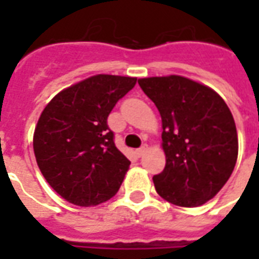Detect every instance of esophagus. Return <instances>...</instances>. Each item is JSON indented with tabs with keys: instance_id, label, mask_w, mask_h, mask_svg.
<instances>
[{
	"instance_id": "obj_1",
	"label": "esophagus",
	"mask_w": 259,
	"mask_h": 259,
	"mask_svg": "<svg viewBox=\"0 0 259 259\" xmlns=\"http://www.w3.org/2000/svg\"><path fill=\"white\" fill-rule=\"evenodd\" d=\"M146 151H147V146H143V147H140V148H137V150H136V154H137L139 157H141V155H144V152Z\"/></svg>"
}]
</instances>
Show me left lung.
<instances>
[{
    "label": "left lung",
    "instance_id": "8db88e82",
    "mask_svg": "<svg viewBox=\"0 0 259 259\" xmlns=\"http://www.w3.org/2000/svg\"><path fill=\"white\" fill-rule=\"evenodd\" d=\"M162 118L166 165L154 186L163 200L198 206L211 200L233 172L239 140L233 115L218 93L170 74L139 80Z\"/></svg>",
    "mask_w": 259,
    "mask_h": 259
}]
</instances>
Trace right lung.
<instances>
[{"label": "right lung", "mask_w": 259, "mask_h": 259, "mask_svg": "<svg viewBox=\"0 0 259 259\" xmlns=\"http://www.w3.org/2000/svg\"><path fill=\"white\" fill-rule=\"evenodd\" d=\"M136 77L97 74L54 97L37 122L33 148L50 186L74 205H98L116 194L130 161L119 151L108 116Z\"/></svg>", "instance_id": "add662e5"}]
</instances>
